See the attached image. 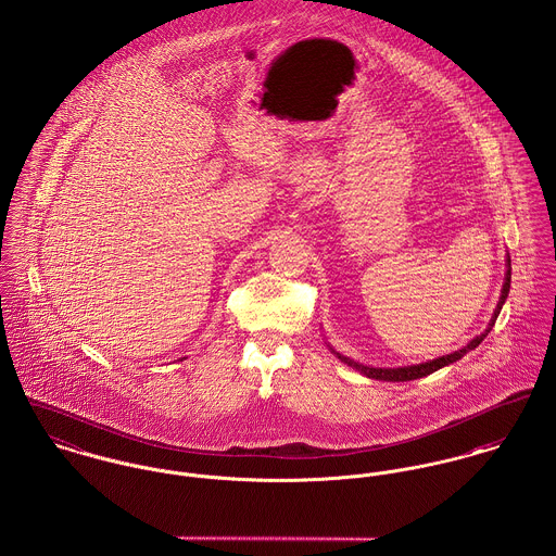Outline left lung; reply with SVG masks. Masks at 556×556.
I'll use <instances>...</instances> for the list:
<instances>
[{"mask_svg": "<svg viewBox=\"0 0 556 556\" xmlns=\"http://www.w3.org/2000/svg\"><path fill=\"white\" fill-rule=\"evenodd\" d=\"M508 292H510V256L506 258V279H504V286H502L500 302H497V306H495V311H493V315H491L490 326H488V329H485L481 336L472 338L464 349H459V351L452 353V355H443V357H439V359L420 363V365H407V367H392V369H389V367H367V365H361L359 361L349 359V357H344V355L336 353L333 349H331V353H333L338 359L342 361V363H346L349 367L357 369V371H361L363 376L374 378V380H384V382H407V380L425 378L428 374H432V371H437V369H441V367H445V365H450V363H454V361L462 359L466 353L475 351V349L485 340V336L490 333L491 327L495 326V319H497V315H500V311H502V306H504V302H506V298H508Z\"/></svg>", "mask_w": 556, "mask_h": 556, "instance_id": "8db88e82", "label": "left lung"}]
</instances>
